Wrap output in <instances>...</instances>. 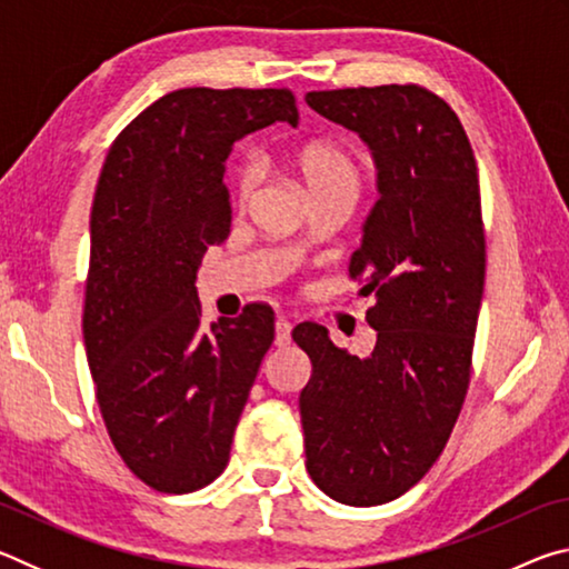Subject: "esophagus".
<instances>
[{"mask_svg": "<svg viewBox=\"0 0 569 569\" xmlns=\"http://www.w3.org/2000/svg\"><path fill=\"white\" fill-rule=\"evenodd\" d=\"M288 343H291V321L281 316V319L276 321V346L278 349H283Z\"/></svg>", "mask_w": 569, "mask_h": 569, "instance_id": "obj_1", "label": "esophagus"}]
</instances>
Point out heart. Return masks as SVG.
<instances>
[{"label": "heart", "mask_w": 569, "mask_h": 569, "mask_svg": "<svg viewBox=\"0 0 569 569\" xmlns=\"http://www.w3.org/2000/svg\"><path fill=\"white\" fill-rule=\"evenodd\" d=\"M291 166L296 170L298 180L303 182L308 196L321 190H333L343 188L356 192L361 180L359 162L353 160L351 152H346L339 146H331V142H313V146H306L296 152L291 158ZM258 180V168L253 162H246L243 168L238 170V198L240 203H246L250 192L256 188Z\"/></svg>", "instance_id": "1"}]
</instances>
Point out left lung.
<instances>
[{
  "label": "left lung",
  "instance_id": "1",
  "mask_svg": "<svg viewBox=\"0 0 569 569\" xmlns=\"http://www.w3.org/2000/svg\"><path fill=\"white\" fill-rule=\"evenodd\" d=\"M306 104L369 146L379 200L349 273L373 293L369 356L298 323L313 373L298 397L308 475L336 502L373 507L439 459L469 387L485 291L479 176L455 110L417 84L308 92Z\"/></svg>",
  "mask_w": 569,
  "mask_h": 569
}]
</instances>
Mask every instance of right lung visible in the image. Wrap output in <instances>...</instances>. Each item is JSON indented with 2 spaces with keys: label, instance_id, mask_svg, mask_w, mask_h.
Segmentation results:
<instances>
[{
  "label": "right lung",
  "instance_id": "1",
  "mask_svg": "<svg viewBox=\"0 0 569 569\" xmlns=\"http://www.w3.org/2000/svg\"><path fill=\"white\" fill-rule=\"evenodd\" d=\"M273 122L296 128L288 90H176L142 110L104 158L90 213L84 349L114 449L158 492H196L226 469L273 343L263 303L200 329L196 288L208 246L230 233V150Z\"/></svg>",
  "mask_w": 569,
  "mask_h": 569
}]
</instances>
